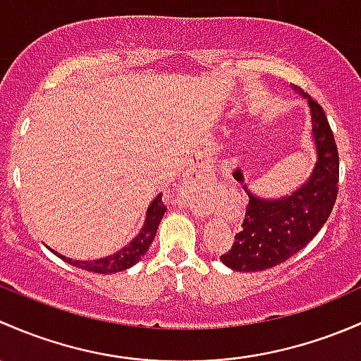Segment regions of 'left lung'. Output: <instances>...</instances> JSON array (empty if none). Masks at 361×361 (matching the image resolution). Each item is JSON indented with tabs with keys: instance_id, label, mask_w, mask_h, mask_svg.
Segmentation results:
<instances>
[{
	"instance_id": "obj_1",
	"label": "left lung",
	"mask_w": 361,
	"mask_h": 361,
	"mask_svg": "<svg viewBox=\"0 0 361 361\" xmlns=\"http://www.w3.org/2000/svg\"><path fill=\"white\" fill-rule=\"evenodd\" d=\"M293 90L310 104L317 163L310 179L281 198L255 196L245 184L241 169L233 172L248 195L241 231L235 236L231 250L221 255L222 264L233 271H264L290 259L317 236L336 205L339 154L334 133L317 100L306 92Z\"/></svg>"
}]
</instances>
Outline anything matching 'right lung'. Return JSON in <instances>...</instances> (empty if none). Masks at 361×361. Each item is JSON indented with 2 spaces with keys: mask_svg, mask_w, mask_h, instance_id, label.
Returning a JSON list of instances; mask_svg holds the SVG:
<instances>
[{
  "mask_svg": "<svg viewBox=\"0 0 361 361\" xmlns=\"http://www.w3.org/2000/svg\"><path fill=\"white\" fill-rule=\"evenodd\" d=\"M166 207L165 203L161 202V192L151 202V205L147 207L146 212V219H144V224L140 228L139 235L133 238L130 243H126L123 248H120L114 254L106 255V257L100 259H94V261H74V259L66 257V255H61L59 252H54L57 257H61L62 261L69 262L71 266L81 267V269L92 271V273H100V274H113V273H120V271L128 269L132 267L133 264H137L140 259L144 257V254L147 252V248L151 247L153 243L156 231H158V226L161 222L163 215H165Z\"/></svg>",
  "mask_w": 361,
  "mask_h": 361,
  "instance_id": "add662e5",
  "label": "right lung"
}]
</instances>
